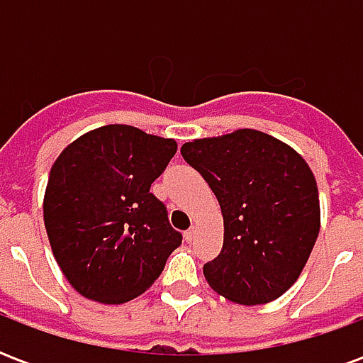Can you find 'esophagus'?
<instances>
[{"label":"esophagus","mask_w":363,"mask_h":363,"mask_svg":"<svg viewBox=\"0 0 363 363\" xmlns=\"http://www.w3.org/2000/svg\"><path fill=\"white\" fill-rule=\"evenodd\" d=\"M194 237H196V229H194V228L186 229V233H184V239H186L189 243H192V241H194Z\"/></svg>","instance_id":"34e87169"}]
</instances>
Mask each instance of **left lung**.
Here are the masks:
<instances>
[{"label":"left lung","mask_w":363,"mask_h":363,"mask_svg":"<svg viewBox=\"0 0 363 363\" xmlns=\"http://www.w3.org/2000/svg\"><path fill=\"white\" fill-rule=\"evenodd\" d=\"M181 153L210 184L223 213V247L204 264L208 284L235 303L280 297L319 235V190L309 165L257 130L194 140Z\"/></svg>","instance_id":"8db88e82"}]
</instances>
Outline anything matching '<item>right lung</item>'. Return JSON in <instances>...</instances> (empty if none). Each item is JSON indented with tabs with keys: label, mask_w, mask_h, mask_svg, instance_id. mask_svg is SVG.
<instances>
[{
	"label": "right lung",
	"mask_w": 363,
	"mask_h": 363,
	"mask_svg": "<svg viewBox=\"0 0 363 363\" xmlns=\"http://www.w3.org/2000/svg\"><path fill=\"white\" fill-rule=\"evenodd\" d=\"M174 153V140L108 124L69 143L52 165L44 225L62 272L87 299H134L182 243L150 192Z\"/></svg>",
	"instance_id": "right-lung-1"
}]
</instances>
